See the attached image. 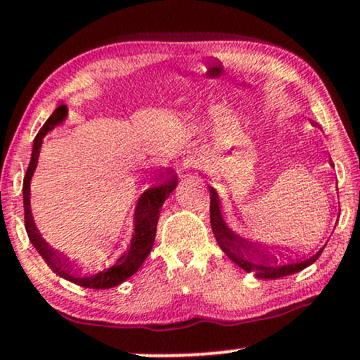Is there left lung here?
<instances>
[{"label":"left lung","instance_id":"1","mask_svg":"<svg viewBox=\"0 0 360 360\" xmlns=\"http://www.w3.org/2000/svg\"><path fill=\"white\" fill-rule=\"evenodd\" d=\"M312 124L317 126L316 122H312ZM330 166L334 165L330 162ZM211 227L222 252L231 261L238 264L240 269L252 272L259 279H279V277L295 274V272L306 269L307 266H311L312 262L319 259L321 252L326 248L324 244L312 256L304 254L302 257H292L281 251H274L276 248H271L267 244L243 238L226 224L221 212L219 194L214 188H211ZM284 255L288 259V262L283 261Z\"/></svg>","mask_w":360,"mask_h":360}]
</instances>
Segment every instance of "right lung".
Masks as SVG:
<instances>
[{"mask_svg": "<svg viewBox=\"0 0 360 360\" xmlns=\"http://www.w3.org/2000/svg\"><path fill=\"white\" fill-rule=\"evenodd\" d=\"M68 117V106L66 104H59L54 109L53 115L48 117V121L44 122L43 127L39 129V133L36 134L33 141V153H31V161L26 171L25 181H22V204H25V226L26 233L31 244L34 245L36 251L39 252V256L44 259V262L51 267L53 272H56L63 279L75 282V284L83 285L88 289H109L120 285L121 282H124L127 277H131L138 272V269L143 266V262L146 261V257L151 252L154 238H156V229H158V221L159 214H161L162 204L172 191L177 186V174L172 169L167 167L166 174L162 172L161 184L153 186L144 191L139 195L138 204L134 207V229H133V238L127 245V249L121 257H117V261L112 266L106 267V269L96 272V274H83V269L76 264V261H71L65 252L58 251L53 245H49L46 240L43 239V236L38 231V227L34 224L33 212H31V179L38 166V158L41 151V144H43L44 136L49 131H53L54 127L61 124Z\"/></svg>", "mask_w": 360, "mask_h": 360, "instance_id": "right-lung-1", "label": "right lung"}]
</instances>
